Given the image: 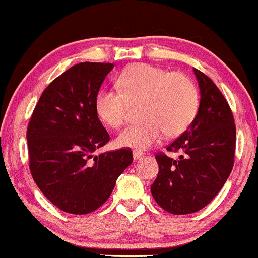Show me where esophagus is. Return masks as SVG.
I'll return each instance as SVG.
<instances>
[{
  "mask_svg": "<svg viewBox=\"0 0 258 258\" xmlns=\"http://www.w3.org/2000/svg\"><path fill=\"white\" fill-rule=\"evenodd\" d=\"M143 158V153L141 152H133V159L135 160H139Z\"/></svg>",
  "mask_w": 258,
  "mask_h": 258,
  "instance_id": "esophagus-1",
  "label": "esophagus"
}]
</instances>
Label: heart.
<instances>
[{
    "instance_id": "obj_1",
    "label": "heart",
    "mask_w": 258,
    "mask_h": 258,
    "mask_svg": "<svg viewBox=\"0 0 258 258\" xmlns=\"http://www.w3.org/2000/svg\"><path fill=\"white\" fill-rule=\"evenodd\" d=\"M120 90L102 88L94 99L97 115L106 126L117 128L126 121L130 103L143 102V121L126 127L117 144L142 152L158 144L165 133L174 137L191 125L199 110V93L194 82L180 73L150 64H135L117 79Z\"/></svg>"
}]
</instances>
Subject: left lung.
Returning <instances> with one entry per match:
<instances>
[{"instance_id":"obj_1","label":"left lung","mask_w":258,"mask_h":258,"mask_svg":"<svg viewBox=\"0 0 258 258\" xmlns=\"http://www.w3.org/2000/svg\"><path fill=\"white\" fill-rule=\"evenodd\" d=\"M193 72L200 90L199 110L188 130L167 147L183 155L174 160L158 154L159 173L150 186L160 207L173 215L193 214L211 203L234 165L232 110L214 81L198 69Z\"/></svg>"}]
</instances>
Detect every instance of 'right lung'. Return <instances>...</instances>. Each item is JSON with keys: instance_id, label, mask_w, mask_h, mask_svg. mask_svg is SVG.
I'll use <instances>...</instances> for the list:
<instances>
[{"instance_id": "right-lung-1", "label": "right lung", "mask_w": 258, "mask_h": 258, "mask_svg": "<svg viewBox=\"0 0 258 258\" xmlns=\"http://www.w3.org/2000/svg\"><path fill=\"white\" fill-rule=\"evenodd\" d=\"M112 68L88 61L74 65L43 91L29 122L32 178L68 214L86 215L102 206L133 161L131 149L94 155L110 139L94 99Z\"/></svg>"}]
</instances>
